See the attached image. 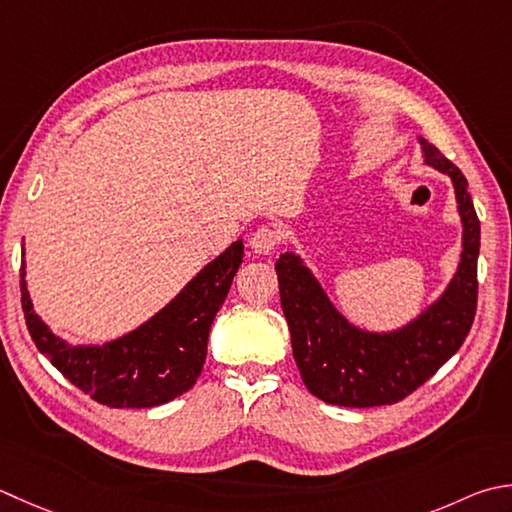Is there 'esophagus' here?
<instances>
[{
	"instance_id": "esophagus-1",
	"label": "esophagus",
	"mask_w": 512,
	"mask_h": 512,
	"mask_svg": "<svg viewBox=\"0 0 512 512\" xmlns=\"http://www.w3.org/2000/svg\"><path fill=\"white\" fill-rule=\"evenodd\" d=\"M279 242H282V235H279V230L275 226H262L255 230L253 237H250V248L259 255H268L279 246Z\"/></svg>"
}]
</instances>
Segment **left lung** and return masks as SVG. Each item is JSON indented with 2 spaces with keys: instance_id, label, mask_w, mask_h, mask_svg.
<instances>
[{
  "instance_id": "8db88e82",
  "label": "left lung",
  "mask_w": 512,
  "mask_h": 512,
  "mask_svg": "<svg viewBox=\"0 0 512 512\" xmlns=\"http://www.w3.org/2000/svg\"><path fill=\"white\" fill-rule=\"evenodd\" d=\"M422 146L426 164L453 179L464 250L446 293L415 322L395 333H366L337 313L302 259L286 253L275 264L297 368L310 393L326 404L370 408L402 402L457 353L473 326L479 219L462 170L426 139Z\"/></svg>"
}]
</instances>
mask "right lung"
I'll return each mask as SVG.
<instances>
[{"label": "right lung", "mask_w": 512, "mask_h": 512, "mask_svg": "<svg viewBox=\"0 0 512 512\" xmlns=\"http://www.w3.org/2000/svg\"><path fill=\"white\" fill-rule=\"evenodd\" d=\"M244 257V242L226 248L173 302L133 333L104 346H70L55 337L30 304L19 270L22 308L37 350L70 384L108 408H153L193 388L206 362L210 324Z\"/></svg>", "instance_id": "1"}]
</instances>
